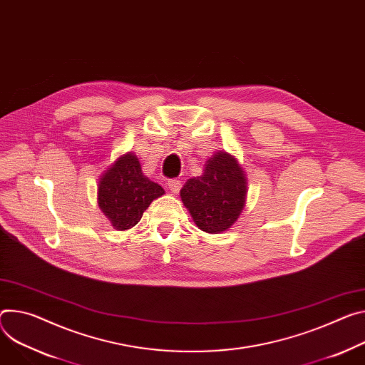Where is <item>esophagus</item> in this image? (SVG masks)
Masks as SVG:
<instances>
[{
	"label": "esophagus",
	"mask_w": 365,
	"mask_h": 365,
	"mask_svg": "<svg viewBox=\"0 0 365 365\" xmlns=\"http://www.w3.org/2000/svg\"><path fill=\"white\" fill-rule=\"evenodd\" d=\"M168 186H169V189H170L172 193H179V190L182 189V180H179V179H170L169 183H168Z\"/></svg>",
	"instance_id": "obj_1"
}]
</instances>
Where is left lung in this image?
<instances>
[{
  "label": "left lung",
  "instance_id": "left-lung-1",
  "mask_svg": "<svg viewBox=\"0 0 365 365\" xmlns=\"http://www.w3.org/2000/svg\"><path fill=\"white\" fill-rule=\"evenodd\" d=\"M246 185L237 160L227 153H217L207 161L202 176L185 183L180 197L195 224L217 235L237 221L246 201Z\"/></svg>",
  "mask_w": 365,
  "mask_h": 365
}]
</instances>
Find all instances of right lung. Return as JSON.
Here are the masks:
<instances>
[{
    "label": "right lung",
    "mask_w": 365,
    "mask_h": 365,
    "mask_svg": "<svg viewBox=\"0 0 365 365\" xmlns=\"http://www.w3.org/2000/svg\"><path fill=\"white\" fill-rule=\"evenodd\" d=\"M164 189L145 178L138 158L125 154L98 182V207L116 230L132 228Z\"/></svg>",
    "instance_id": "add662e5"
}]
</instances>
